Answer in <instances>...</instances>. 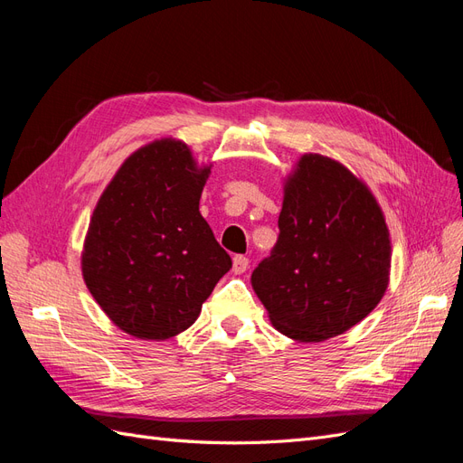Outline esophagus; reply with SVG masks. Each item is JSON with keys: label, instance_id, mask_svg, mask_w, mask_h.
Wrapping results in <instances>:
<instances>
[{"label": "esophagus", "instance_id": "1", "mask_svg": "<svg viewBox=\"0 0 463 463\" xmlns=\"http://www.w3.org/2000/svg\"><path fill=\"white\" fill-rule=\"evenodd\" d=\"M249 269V259L243 255H235L233 257V272L235 274H243Z\"/></svg>", "mask_w": 463, "mask_h": 463}]
</instances>
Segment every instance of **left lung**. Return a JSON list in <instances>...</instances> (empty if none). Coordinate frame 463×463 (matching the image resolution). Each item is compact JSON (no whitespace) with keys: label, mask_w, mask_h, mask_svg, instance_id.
<instances>
[{"label":"left lung","mask_w":463,"mask_h":463,"mask_svg":"<svg viewBox=\"0 0 463 463\" xmlns=\"http://www.w3.org/2000/svg\"><path fill=\"white\" fill-rule=\"evenodd\" d=\"M279 235L250 276L278 332L298 342L344 334L383 299L390 233L365 184L340 162L305 154L284 189Z\"/></svg>","instance_id":"8db88e82"}]
</instances>
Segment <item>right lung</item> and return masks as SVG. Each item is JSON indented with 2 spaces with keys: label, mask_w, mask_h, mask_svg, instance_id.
<instances>
[{
  "label": "right lung",
  "mask_w": 463,
  "mask_h": 463,
  "mask_svg": "<svg viewBox=\"0 0 463 463\" xmlns=\"http://www.w3.org/2000/svg\"><path fill=\"white\" fill-rule=\"evenodd\" d=\"M208 174L185 143L162 138L123 162L94 208L82 278L102 311L135 338L187 330L232 269L199 213Z\"/></svg>",
  "instance_id": "obj_1"
}]
</instances>
